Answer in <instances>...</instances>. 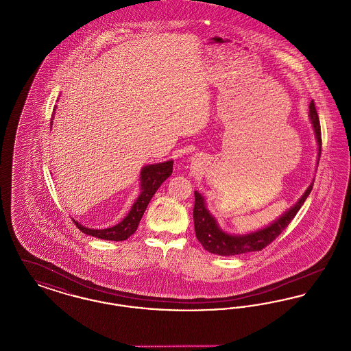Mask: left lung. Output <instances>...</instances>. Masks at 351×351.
I'll use <instances>...</instances> for the list:
<instances>
[{
	"instance_id": "obj_1",
	"label": "left lung",
	"mask_w": 351,
	"mask_h": 351,
	"mask_svg": "<svg viewBox=\"0 0 351 351\" xmlns=\"http://www.w3.org/2000/svg\"><path fill=\"white\" fill-rule=\"evenodd\" d=\"M309 119L312 128L315 130V136L317 141V166L321 155V128L318 121L317 110L315 102L312 100L309 105ZM315 180L305 189L300 199L295 202L282 216L268 223L267 226L258 229L255 232L246 234H230L221 229L216 217L208 210L205 197L199 191H195V208H193V222L195 232L202 247L212 254H217L221 256H230L238 254H246L251 251H261L269 245L284 229L289 225V222L298 215L304 201L309 196Z\"/></svg>"
}]
</instances>
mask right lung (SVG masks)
Wrapping results in <instances>:
<instances>
[{"label":"right lung","mask_w":351,"mask_h":351,"mask_svg":"<svg viewBox=\"0 0 351 351\" xmlns=\"http://www.w3.org/2000/svg\"><path fill=\"white\" fill-rule=\"evenodd\" d=\"M56 106L53 108L52 118L55 116ZM51 128H52V121H51ZM172 167H173V160H167L162 163H155V165H147L141 169V176H139V195L136 200L134 201L129 213L126 217L123 218L117 225L106 229H89L85 228L82 223L73 219L75 225L83 232L84 234L100 238V239H106V241H125L128 239L132 234L135 233L139 221L142 219V216L149 205L152 196L158 191V188L162 185V183L169 178L172 173Z\"/></svg>","instance_id":"1"}]
</instances>
